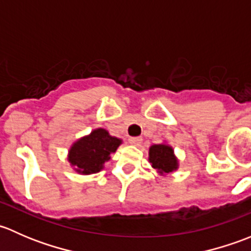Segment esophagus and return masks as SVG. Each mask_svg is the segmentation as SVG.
Segmentation results:
<instances>
[{"label": "esophagus", "instance_id": "esophagus-1", "mask_svg": "<svg viewBox=\"0 0 251 251\" xmlns=\"http://www.w3.org/2000/svg\"><path fill=\"white\" fill-rule=\"evenodd\" d=\"M142 142L141 137H130L128 138V143L132 144V146H138Z\"/></svg>", "mask_w": 251, "mask_h": 251}]
</instances>
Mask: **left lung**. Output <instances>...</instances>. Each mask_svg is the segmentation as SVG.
I'll use <instances>...</instances> for the list:
<instances>
[{"mask_svg": "<svg viewBox=\"0 0 251 251\" xmlns=\"http://www.w3.org/2000/svg\"><path fill=\"white\" fill-rule=\"evenodd\" d=\"M149 163L160 176L173 174L178 169V159L175 155L173 147L166 143L153 144L149 148Z\"/></svg>", "mask_w": 251, "mask_h": 251, "instance_id": "obj_1", "label": "left lung"}]
</instances>
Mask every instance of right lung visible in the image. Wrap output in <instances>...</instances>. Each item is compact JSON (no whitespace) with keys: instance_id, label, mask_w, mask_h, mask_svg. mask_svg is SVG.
I'll return each instance as SVG.
<instances>
[{"instance_id":"add662e5","label":"right lung","mask_w":251,"mask_h":251,"mask_svg":"<svg viewBox=\"0 0 251 251\" xmlns=\"http://www.w3.org/2000/svg\"><path fill=\"white\" fill-rule=\"evenodd\" d=\"M123 140L110 136L104 128L100 127L78 138L68 151V161L72 168L81 175H92L104 169Z\"/></svg>"}]
</instances>
